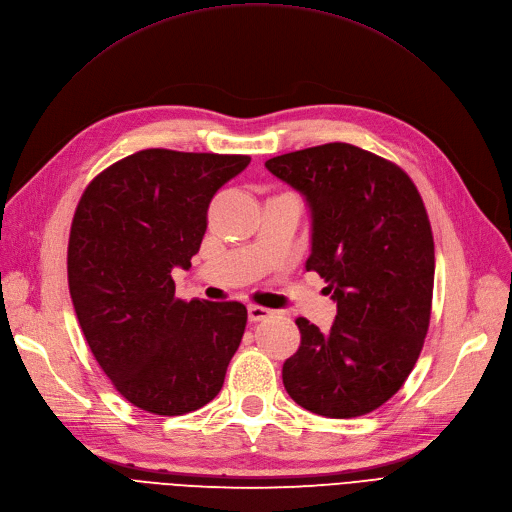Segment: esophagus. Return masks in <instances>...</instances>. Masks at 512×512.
<instances>
[{
  "mask_svg": "<svg viewBox=\"0 0 512 512\" xmlns=\"http://www.w3.org/2000/svg\"><path fill=\"white\" fill-rule=\"evenodd\" d=\"M271 314H273V310H271V308L256 306V304H250V306H248V316H250V321H254V323L264 321V319H269Z\"/></svg>",
  "mask_w": 512,
  "mask_h": 512,
  "instance_id": "esophagus-1",
  "label": "esophagus"
}]
</instances>
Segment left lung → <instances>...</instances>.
I'll list each match as a JSON object with an SVG mask.
<instances>
[{
	"instance_id": "left-lung-1",
	"label": "left lung",
	"mask_w": 512,
	"mask_h": 512,
	"mask_svg": "<svg viewBox=\"0 0 512 512\" xmlns=\"http://www.w3.org/2000/svg\"><path fill=\"white\" fill-rule=\"evenodd\" d=\"M310 208L306 271L337 304L323 333L296 319L302 342L283 362V385L302 408L329 419L367 415L404 385L421 354L433 296V235L404 170L350 143L266 160Z\"/></svg>"
}]
</instances>
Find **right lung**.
<instances>
[{
	"mask_svg": "<svg viewBox=\"0 0 512 512\" xmlns=\"http://www.w3.org/2000/svg\"><path fill=\"white\" fill-rule=\"evenodd\" d=\"M250 156L141 150L85 189L68 239V287L87 344L120 396L154 415L208 404L246 329L239 302H183L214 193Z\"/></svg>",
	"mask_w": 512,
	"mask_h": 512,
	"instance_id": "add662e5",
	"label": "right lung"
}]
</instances>
